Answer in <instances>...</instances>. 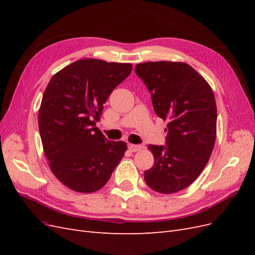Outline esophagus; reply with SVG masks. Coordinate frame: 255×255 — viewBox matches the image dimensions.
Here are the masks:
<instances>
[{
    "label": "esophagus",
    "instance_id": "obj_1",
    "mask_svg": "<svg viewBox=\"0 0 255 255\" xmlns=\"http://www.w3.org/2000/svg\"><path fill=\"white\" fill-rule=\"evenodd\" d=\"M128 149L132 151V152H137V151H140L142 149V145L141 144H132V143H129L128 144Z\"/></svg>",
    "mask_w": 255,
    "mask_h": 255
}]
</instances>
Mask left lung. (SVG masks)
I'll return each mask as SVG.
<instances>
[{
    "label": "left lung",
    "mask_w": 255,
    "mask_h": 255,
    "mask_svg": "<svg viewBox=\"0 0 255 255\" xmlns=\"http://www.w3.org/2000/svg\"><path fill=\"white\" fill-rule=\"evenodd\" d=\"M135 73L151 94L154 112L168 121L165 145L149 144L154 165L144 181L160 194H174L188 187L211 157L217 125L214 92L185 63L149 61L136 65Z\"/></svg>",
    "instance_id": "left-lung-1"
}]
</instances>
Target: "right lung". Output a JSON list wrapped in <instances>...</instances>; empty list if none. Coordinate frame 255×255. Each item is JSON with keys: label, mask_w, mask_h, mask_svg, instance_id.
Instances as JSON below:
<instances>
[{"label": "right lung", "mask_w": 255, "mask_h": 255, "mask_svg": "<svg viewBox=\"0 0 255 255\" xmlns=\"http://www.w3.org/2000/svg\"><path fill=\"white\" fill-rule=\"evenodd\" d=\"M130 71V64L81 59L53 75L44 90L38 114L43 151L53 174L74 191L101 189L125 155L127 143L106 139L96 123Z\"/></svg>", "instance_id": "right-lung-1"}]
</instances>
